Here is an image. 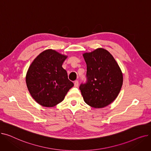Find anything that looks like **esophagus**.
I'll return each instance as SVG.
<instances>
[{"mask_svg":"<svg viewBox=\"0 0 151 151\" xmlns=\"http://www.w3.org/2000/svg\"><path fill=\"white\" fill-rule=\"evenodd\" d=\"M78 85H79V82H78V81H75V82H74V86H75V87H76V88H77V87L78 86Z\"/></svg>","mask_w":151,"mask_h":151,"instance_id":"obj_1","label":"esophagus"}]
</instances>
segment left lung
Instances as JSON below:
<instances>
[{"label": "left lung", "instance_id": "obj_1", "mask_svg": "<svg viewBox=\"0 0 151 151\" xmlns=\"http://www.w3.org/2000/svg\"><path fill=\"white\" fill-rule=\"evenodd\" d=\"M87 65L86 81L80 89L84 101L95 108L109 105L116 99L123 83L120 67L108 51L98 48L84 53Z\"/></svg>", "mask_w": 151, "mask_h": 151}]
</instances>
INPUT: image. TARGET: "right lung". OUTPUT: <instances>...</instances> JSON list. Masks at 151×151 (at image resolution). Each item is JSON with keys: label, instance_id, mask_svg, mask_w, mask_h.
<instances>
[{"label": "right lung", "instance_id": "add662e5", "mask_svg": "<svg viewBox=\"0 0 151 151\" xmlns=\"http://www.w3.org/2000/svg\"><path fill=\"white\" fill-rule=\"evenodd\" d=\"M66 58L54 50H47L40 54L30 65L26 78L27 86L32 97L40 105H56L73 86L67 71L62 67Z\"/></svg>", "mask_w": 151, "mask_h": 151}]
</instances>
